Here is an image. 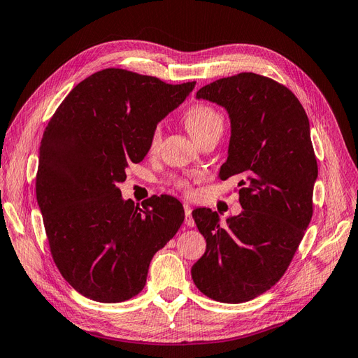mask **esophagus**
<instances>
[{"label":"esophagus","mask_w":358,"mask_h":358,"mask_svg":"<svg viewBox=\"0 0 358 358\" xmlns=\"http://www.w3.org/2000/svg\"><path fill=\"white\" fill-rule=\"evenodd\" d=\"M183 210H185V224L188 227H194V220H192V216H191L192 209H191V206L188 203H183Z\"/></svg>","instance_id":"esophagus-1"}]
</instances>
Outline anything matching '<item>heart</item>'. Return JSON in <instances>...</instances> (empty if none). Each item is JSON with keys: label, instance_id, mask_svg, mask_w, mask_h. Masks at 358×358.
I'll return each instance as SVG.
<instances>
[{"label": "heart", "instance_id": "heart-1", "mask_svg": "<svg viewBox=\"0 0 358 358\" xmlns=\"http://www.w3.org/2000/svg\"><path fill=\"white\" fill-rule=\"evenodd\" d=\"M183 122H185V127L189 131V134L197 140L203 138L208 134L213 133H222L224 128V119L221 113L215 109V107L199 103L194 104L185 110L183 113ZM161 143V128L155 127L150 133L149 137V149L155 150ZM178 188L185 192H191V183L187 179H180L178 180Z\"/></svg>", "mask_w": 358, "mask_h": 358}]
</instances>
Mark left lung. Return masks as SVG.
Masks as SVG:
<instances>
[{"label": "left lung", "instance_id": "obj_1", "mask_svg": "<svg viewBox=\"0 0 358 358\" xmlns=\"http://www.w3.org/2000/svg\"><path fill=\"white\" fill-rule=\"evenodd\" d=\"M197 99L229 112V158L220 179L242 178L243 212L227 224L210 209L192 212L206 252L191 275L204 296L243 303L284 276L310 222L318 164L309 119L287 86L255 73L215 80Z\"/></svg>", "mask_w": 358, "mask_h": 358}]
</instances>
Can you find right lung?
I'll return each mask as SVG.
<instances>
[{"label": "right lung", "mask_w": 358, "mask_h": 358, "mask_svg": "<svg viewBox=\"0 0 358 358\" xmlns=\"http://www.w3.org/2000/svg\"><path fill=\"white\" fill-rule=\"evenodd\" d=\"M196 82L106 69L76 85L43 133L36 194L53 262L82 296L119 303L146 284L150 259L185 218L179 200H124L128 164L143 161L162 117Z\"/></svg>", "instance_id": "obj_1"}]
</instances>
